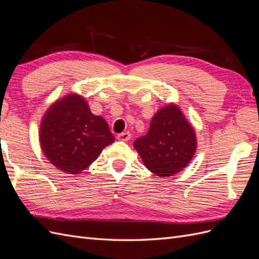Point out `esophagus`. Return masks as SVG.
Instances as JSON below:
<instances>
[{"label":"esophagus","mask_w":259,"mask_h":259,"mask_svg":"<svg viewBox=\"0 0 259 259\" xmlns=\"http://www.w3.org/2000/svg\"><path fill=\"white\" fill-rule=\"evenodd\" d=\"M132 137L131 133L130 132H124V133H121V134L117 135V139L121 140V142H127V140H130Z\"/></svg>","instance_id":"esophagus-1"}]
</instances>
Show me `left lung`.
Masks as SVG:
<instances>
[{
	"label": "left lung",
	"instance_id": "left-lung-1",
	"mask_svg": "<svg viewBox=\"0 0 259 259\" xmlns=\"http://www.w3.org/2000/svg\"><path fill=\"white\" fill-rule=\"evenodd\" d=\"M134 147L146 167L160 177L177 174L190 162L197 148L194 131L182 111L169 105L152 117L147 135Z\"/></svg>",
	"mask_w": 259,
	"mask_h": 259
}]
</instances>
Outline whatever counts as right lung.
Returning <instances> with one entry per match:
<instances>
[{"label": "right lung", "mask_w": 259, "mask_h": 259, "mask_svg": "<svg viewBox=\"0 0 259 259\" xmlns=\"http://www.w3.org/2000/svg\"><path fill=\"white\" fill-rule=\"evenodd\" d=\"M40 142L52 164L70 174H79L114 142L107 122L94 115L79 95L56 101L43 117Z\"/></svg>", "instance_id": "add662e5"}]
</instances>
